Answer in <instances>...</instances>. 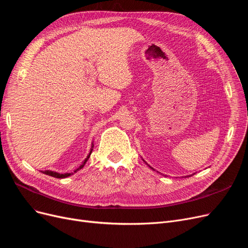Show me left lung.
Masks as SVG:
<instances>
[{"mask_svg":"<svg viewBox=\"0 0 248 248\" xmlns=\"http://www.w3.org/2000/svg\"><path fill=\"white\" fill-rule=\"evenodd\" d=\"M145 163H146V162H145ZM148 167H149V168H150V169H152V168H151V167H150V166H148ZM152 170H155V169H152ZM191 175H192V174H191ZM191 175H188V176H191ZM186 176H187V175H186Z\"/></svg>","mask_w":248,"mask_h":248,"instance_id":"obj_1","label":"left lung"}]
</instances>
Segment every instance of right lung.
<instances>
[{
    "label": "right lung",
    "instance_id": "add662e5",
    "mask_svg": "<svg viewBox=\"0 0 248 248\" xmlns=\"http://www.w3.org/2000/svg\"><path fill=\"white\" fill-rule=\"evenodd\" d=\"M93 143H92V147H91V150H90V153L88 155V156H87V158L82 161V163L80 164V166L77 169V170H74V172H66V173H61V172H56V171H52V170H41L43 173H45V174H48V175H51V176H54V178H57V179H64V178H67V176H69V175H72V174H74L75 172H77L78 170H81L82 168L85 167V164H86V162L88 161V159L90 158V156H91V153H92V151H93Z\"/></svg>",
    "mask_w": 248,
    "mask_h": 248
}]
</instances>
